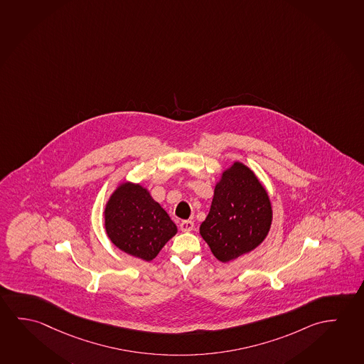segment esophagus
<instances>
[{
	"instance_id": "1",
	"label": "esophagus",
	"mask_w": 364,
	"mask_h": 364,
	"mask_svg": "<svg viewBox=\"0 0 364 364\" xmlns=\"http://www.w3.org/2000/svg\"><path fill=\"white\" fill-rule=\"evenodd\" d=\"M193 221H191V220H183V221H181V224H179V228H181V230L185 231V232H190V231L193 230Z\"/></svg>"
}]
</instances>
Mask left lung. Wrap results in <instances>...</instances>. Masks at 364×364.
I'll return each instance as SVG.
<instances>
[{
	"label": "left lung",
	"instance_id": "8db88e82",
	"mask_svg": "<svg viewBox=\"0 0 364 364\" xmlns=\"http://www.w3.org/2000/svg\"><path fill=\"white\" fill-rule=\"evenodd\" d=\"M272 219L266 187L248 166L234 162L215 185L211 208L200 234L216 259L228 263L260 245L269 232Z\"/></svg>",
	"mask_w": 364,
	"mask_h": 364
}]
</instances>
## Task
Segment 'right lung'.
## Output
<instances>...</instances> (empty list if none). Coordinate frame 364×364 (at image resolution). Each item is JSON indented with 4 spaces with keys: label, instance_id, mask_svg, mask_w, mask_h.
<instances>
[{
    "label": "right lung",
    "instance_id": "1",
    "mask_svg": "<svg viewBox=\"0 0 364 364\" xmlns=\"http://www.w3.org/2000/svg\"><path fill=\"white\" fill-rule=\"evenodd\" d=\"M105 231L124 253L140 259H154L177 226L149 190L129 181L120 182L105 205Z\"/></svg>",
    "mask_w": 364,
    "mask_h": 364
}]
</instances>
